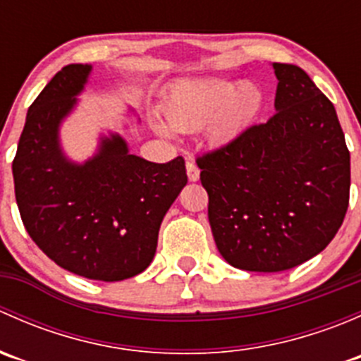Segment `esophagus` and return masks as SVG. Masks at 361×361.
<instances>
[{"instance_id": "34e87169", "label": "esophagus", "mask_w": 361, "mask_h": 361, "mask_svg": "<svg viewBox=\"0 0 361 361\" xmlns=\"http://www.w3.org/2000/svg\"><path fill=\"white\" fill-rule=\"evenodd\" d=\"M187 174H188V180L190 181L199 180V167L195 166V162L192 159L187 160Z\"/></svg>"}]
</instances>
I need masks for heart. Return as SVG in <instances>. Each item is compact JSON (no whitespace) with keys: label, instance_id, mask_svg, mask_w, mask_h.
Listing matches in <instances>:
<instances>
[{"label":"heart","instance_id":"heart-1","mask_svg":"<svg viewBox=\"0 0 361 361\" xmlns=\"http://www.w3.org/2000/svg\"><path fill=\"white\" fill-rule=\"evenodd\" d=\"M264 94L258 85H239L221 78L195 80L178 85L164 104V116L173 129L195 130L209 123L214 137H228L239 133L258 115Z\"/></svg>","mask_w":361,"mask_h":361}]
</instances>
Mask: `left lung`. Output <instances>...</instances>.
Listing matches in <instances>:
<instances>
[{
    "mask_svg": "<svg viewBox=\"0 0 361 361\" xmlns=\"http://www.w3.org/2000/svg\"><path fill=\"white\" fill-rule=\"evenodd\" d=\"M276 113L197 157L211 232L232 267L279 272L336 238L351 167L329 97L295 64L272 63Z\"/></svg>",
    "mask_w": 361,
    "mask_h": 361,
    "instance_id": "left-lung-1",
    "label": "left lung"
}]
</instances>
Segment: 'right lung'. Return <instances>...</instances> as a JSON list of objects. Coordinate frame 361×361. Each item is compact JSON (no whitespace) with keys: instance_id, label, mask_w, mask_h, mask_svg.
<instances>
[{"instance_id":"add662e5","label":"right lung","mask_w":361,"mask_h":361,"mask_svg":"<svg viewBox=\"0 0 361 361\" xmlns=\"http://www.w3.org/2000/svg\"><path fill=\"white\" fill-rule=\"evenodd\" d=\"M90 64H68L29 106L13 159L16 199L38 248L73 274L122 281L154 260L162 218L187 185L183 157L155 164L101 137L83 164L61 150V122L76 106Z\"/></svg>"}]
</instances>
